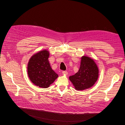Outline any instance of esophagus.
I'll use <instances>...</instances> for the list:
<instances>
[{"label":"esophagus","mask_w":125,"mask_h":125,"mask_svg":"<svg viewBox=\"0 0 125 125\" xmlns=\"http://www.w3.org/2000/svg\"><path fill=\"white\" fill-rule=\"evenodd\" d=\"M62 74H63V75H67L68 73H67V72L66 71H63L62 72Z\"/></svg>","instance_id":"obj_1"}]
</instances>
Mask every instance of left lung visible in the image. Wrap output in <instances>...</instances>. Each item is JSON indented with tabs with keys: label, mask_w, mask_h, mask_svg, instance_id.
<instances>
[{
	"label": "left lung",
	"mask_w": 125,
	"mask_h": 125,
	"mask_svg": "<svg viewBox=\"0 0 125 125\" xmlns=\"http://www.w3.org/2000/svg\"><path fill=\"white\" fill-rule=\"evenodd\" d=\"M99 76V69L94 59L83 56L81 58L80 69L69 79L77 91H83L93 87Z\"/></svg>",
	"instance_id": "8db88e82"
}]
</instances>
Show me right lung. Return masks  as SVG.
<instances>
[{
    "mask_svg": "<svg viewBox=\"0 0 125 125\" xmlns=\"http://www.w3.org/2000/svg\"><path fill=\"white\" fill-rule=\"evenodd\" d=\"M49 56V51L44 50L34 54L29 59L27 73L30 81L36 86L47 88L58 77L51 67Z\"/></svg>",
    "mask_w": 125,
    "mask_h": 125,
    "instance_id": "1",
    "label": "right lung"
}]
</instances>
